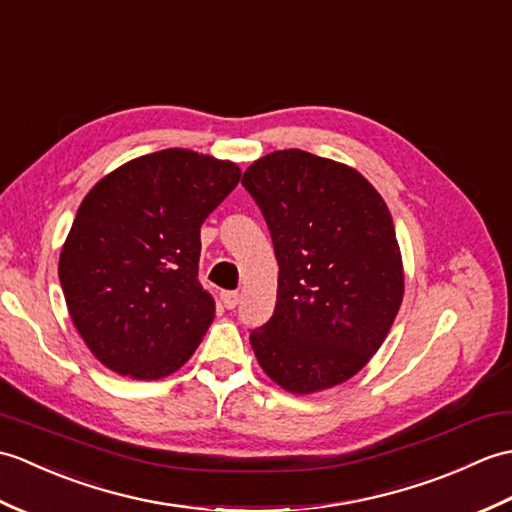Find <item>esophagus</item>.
<instances>
[{
    "mask_svg": "<svg viewBox=\"0 0 512 512\" xmlns=\"http://www.w3.org/2000/svg\"><path fill=\"white\" fill-rule=\"evenodd\" d=\"M221 302L225 309H234L238 304V293L236 291H221Z\"/></svg>",
    "mask_w": 512,
    "mask_h": 512,
    "instance_id": "1",
    "label": "esophagus"
}]
</instances>
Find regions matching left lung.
Segmentation results:
<instances>
[{"label":"left lung","instance_id":"1","mask_svg":"<svg viewBox=\"0 0 512 512\" xmlns=\"http://www.w3.org/2000/svg\"><path fill=\"white\" fill-rule=\"evenodd\" d=\"M241 184L280 267L276 311L249 335L254 355L287 392L335 388L366 366L401 309L392 214L355 168L300 149L260 157Z\"/></svg>","mask_w":512,"mask_h":512}]
</instances>
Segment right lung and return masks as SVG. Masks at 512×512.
<instances>
[{
    "label": "right lung",
    "mask_w": 512,
    "mask_h": 512,
    "mask_svg": "<svg viewBox=\"0 0 512 512\" xmlns=\"http://www.w3.org/2000/svg\"><path fill=\"white\" fill-rule=\"evenodd\" d=\"M241 179L234 162L166 149L122 164L87 192L59 280L76 331L109 370L162 379L214 320L201 287V225Z\"/></svg>",
    "instance_id": "obj_1"
}]
</instances>
